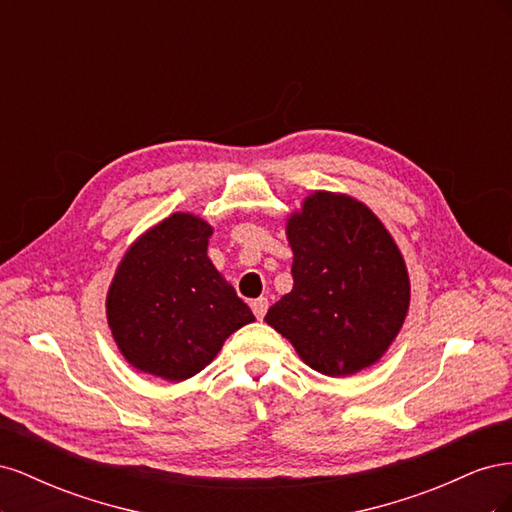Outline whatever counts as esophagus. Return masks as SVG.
<instances>
[{"instance_id": "34e87169", "label": "esophagus", "mask_w": 512, "mask_h": 512, "mask_svg": "<svg viewBox=\"0 0 512 512\" xmlns=\"http://www.w3.org/2000/svg\"><path fill=\"white\" fill-rule=\"evenodd\" d=\"M250 307H252L254 316H256L258 320H262V318H265V314H267V309H269V301H267L265 297H258V299H254V301L250 303Z\"/></svg>"}]
</instances>
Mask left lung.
<instances>
[{
  "label": "left lung",
  "instance_id": "left-lung-1",
  "mask_svg": "<svg viewBox=\"0 0 512 512\" xmlns=\"http://www.w3.org/2000/svg\"><path fill=\"white\" fill-rule=\"evenodd\" d=\"M292 247L288 294L265 320L324 376H350L393 344L410 305L404 256L363 203L316 192L286 226Z\"/></svg>",
  "mask_w": 512,
  "mask_h": 512
}]
</instances>
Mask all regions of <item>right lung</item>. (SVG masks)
<instances>
[{"instance_id":"add662e5","label":"right lung","mask_w":512,"mask_h":512,"mask_svg":"<svg viewBox=\"0 0 512 512\" xmlns=\"http://www.w3.org/2000/svg\"><path fill=\"white\" fill-rule=\"evenodd\" d=\"M211 235L205 220L173 213L119 262L106 297L108 327L126 361L145 374L168 382L192 378L230 333L254 322L207 256Z\"/></svg>"}]
</instances>
